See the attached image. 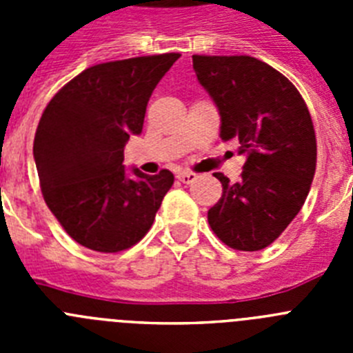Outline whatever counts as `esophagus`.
<instances>
[{
    "instance_id": "esophagus-1",
    "label": "esophagus",
    "mask_w": 353,
    "mask_h": 353,
    "mask_svg": "<svg viewBox=\"0 0 353 353\" xmlns=\"http://www.w3.org/2000/svg\"><path fill=\"white\" fill-rule=\"evenodd\" d=\"M176 179L182 183H192L198 176H196V173H191V171H182V173L176 174Z\"/></svg>"
}]
</instances>
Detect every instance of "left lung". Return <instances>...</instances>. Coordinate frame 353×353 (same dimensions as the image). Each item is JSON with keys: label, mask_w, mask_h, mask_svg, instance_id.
<instances>
[{"label": "left lung", "mask_w": 353, "mask_h": 353, "mask_svg": "<svg viewBox=\"0 0 353 353\" xmlns=\"http://www.w3.org/2000/svg\"><path fill=\"white\" fill-rule=\"evenodd\" d=\"M199 84L221 114V139L245 155L239 182L214 173L223 196L208 210L212 232L236 251H260L281 235L304 205L316 136L299 90L251 56H192Z\"/></svg>", "instance_id": "obj_1"}]
</instances>
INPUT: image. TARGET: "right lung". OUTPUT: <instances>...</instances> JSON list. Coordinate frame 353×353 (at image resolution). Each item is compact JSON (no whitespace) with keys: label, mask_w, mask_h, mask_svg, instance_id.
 <instances>
[{"label":"right lung","mask_w":353,"mask_h":353,"mask_svg":"<svg viewBox=\"0 0 353 353\" xmlns=\"http://www.w3.org/2000/svg\"><path fill=\"white\" fill-rule=\"evenodd\" d=\"M179 52L86 68L43 109L33 143L49 210L77 244L99 252L132 248L148 233L174 182L171 171L125 173L123 148L141 134L146 104Z\"/></svg>","instance_id":"obj_1"}]
</instances>
